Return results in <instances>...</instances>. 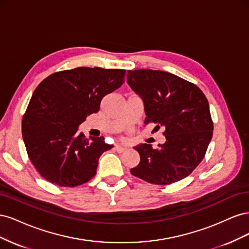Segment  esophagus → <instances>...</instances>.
Segmentation results:
<instances>
[{
	"mask_svg": "<svg viewBox=\"0 0 249 249\" xmlns=\"http://www.w3.org/2000/svg\"><path fill=\"white\" fill-rule=\"evenodd\" d=\"M115 149L117 150L118 153H124V152H125V150H126V147L117 144V145H115Z\"/></svg>",
	"mask_w": 249,
	"mask_h": 249,
	"instance_id": "1",
	"label": "esophagus"
}]
</instances>
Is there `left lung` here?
Wrapping results in <instances>:
<instances>
[{
    "label": "left lung",
    "instance_id": "1",
    "mask_svg": "<svg viewBox=\"0 0 249 249\" xmlns=\"http://www.w3.org/2000/svg\"><path fill=\"white\" fill-rule=\"evenodd\" d=\"M127 84L144 103V124L163 127L164 144L147 143L135 147L140 162L133 176L155 185L178 182L198 166L213 136L209 103L191 82L167 71H127Z\"/></svg>",
    "mask_w": 249,
    "mask_h": 249
}]
</instances>
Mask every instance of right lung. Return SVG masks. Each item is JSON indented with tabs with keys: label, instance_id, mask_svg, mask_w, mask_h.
<instances>
[{
	"label": "right lung",
	"instance_id": "1",
	"mask_svg": "<svg viewBox=\"0 0 249 249\" xmlns=\"http://www.w3.org/2000/svg\"><path fill=\"white\" fill-rule=\"evenodd\" d=\"M124 70L77 67L50 74L34 90L21 122L28 157L39 175L60 187L87 183L112 145L85 138L78 126L100 110L105 95L124 83Z\"/></svg>",
	"mask_w": 249,
	"mask_h": 249
}]
</instances>
